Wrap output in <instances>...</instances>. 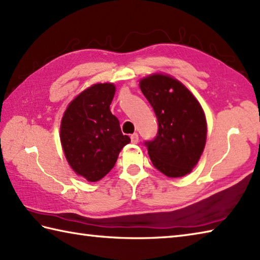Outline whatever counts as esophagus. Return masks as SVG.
Wrapping results in <instances>:
<instances>
[{
    "label": "esophagus",
    "instance_id": "1",
    "mask_svg": "<svg viewBox=\"0 0 260 260\" xmlns=\"http://www.w3.org/2000/svg\"><path fill=\"white\" fill-rule=\"evenodd\" d=\"M131 143L132 144H138V141H139V136H138V134H134V135H131Z\"/></svg>",
    "mask_w": 260,
    "mask_h": 260
}]
</instances>
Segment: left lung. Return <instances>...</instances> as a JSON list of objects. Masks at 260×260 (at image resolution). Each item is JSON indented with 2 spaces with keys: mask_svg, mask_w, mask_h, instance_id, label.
<instances>
[{
  "mask_svg": "<svg viewBox=\"0 0 260 260\" xmlns=\"http://www.w3.org/2000/svg\"><path fill=\"white\" fill-rule=\"evenodd\" d=\"M140 89L158 122L157 135L144 143L151 163L170 178L190 173L206 143L202 106L180 81L169 76L147 77L140 81Z\"/></svg>",
  "mask_w": 260,
  "mask_h": 260,
  "instance_id": "left-lung-1",
  "label": "left lung"
}]
</instances>
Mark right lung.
Here are the masks:
<instances>
[{
    "instance_id": "1",
    "label": "right lung",
    "mask_w": 260,
    "mask_h": 260,
    "mask_svg": "<svg viewBox=\"0 0 260 260\" xmlns=\"http://www.w3.org/2000/svg\"><path fill=\"white\" fill-rule=\"evenodd\" d=\"M113 84H97L78 95L61 122V143L73 171L96 182L114 168L117 156L130 143L111 113Z\"/></svg>"
}]
</instances>
